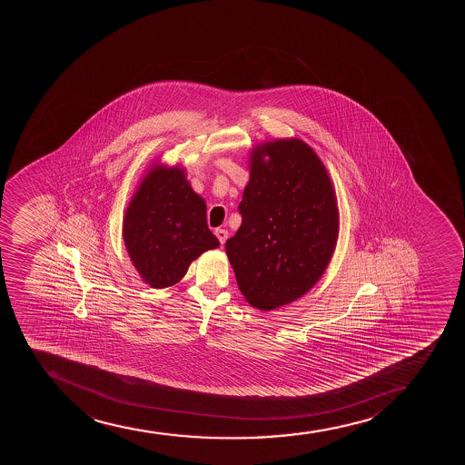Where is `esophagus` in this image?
<instances>
[{
    "label": "esophagus",
    "mask_w": 465,
    "mask_h": 465,
    "mask_svg": "<svg viewBox=\"0 0 465 465\" xmlns=\"http://www.w3.org/2000/svg\"><path fill=\"white\" fill-rule=\"evenodd\" d=\"M215 235H217V239H219L220 243L223 245L226 239H228V231L226 230H215Z\"/></svg>",
    "instance_id": "1"
}]
</instances>
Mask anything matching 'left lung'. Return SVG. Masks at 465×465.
Masks as SVG:
<instances>
[{"mask_svg":"<svg viewBox=\"0 0 465 465\" xmlns=\"http://www.w3.org/2000/svg\"><path fill=\"white\" fill-rule=\"evenodd\" d=\"M242 224L224 243L237 285L256 309H279L313 289L337 246L340 213L331 176L302 139L254 145Z\"/></svg>","mask_w":465,"mask_h":465,"instance_id":"1","label":"left lung"}]
</instances>
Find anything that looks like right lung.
Segmentation results:
<instances>
[{"instance_id":"add662e5","label":"right lung","mask_w":465,"mask_h":465,"mask_svg":"<svg viewBox=\"0 0 465 465\" xmlns=\"http://www.w3.org/2000/svg\"><path fill=\"white\" fill-rule=\"evenodd\" d=\"M123 237L130 261L152 289L180 282L197 257L220 245L206 223V202L187 182L184 167L160 161L128 202Z\"/></svg>"}]
</instances>
